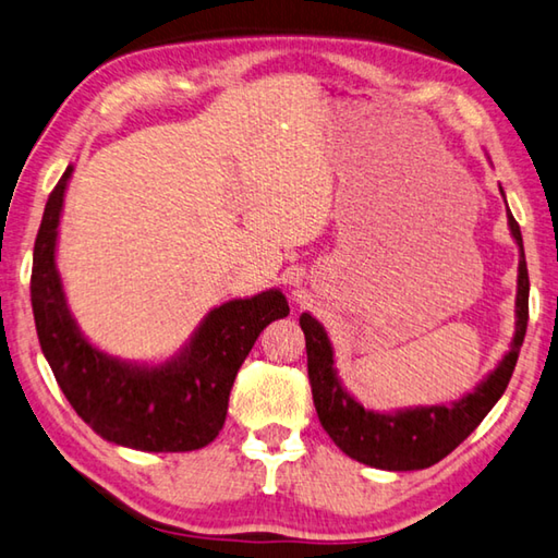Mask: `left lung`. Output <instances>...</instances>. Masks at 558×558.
<instances>
[{
  "instance_id": "8db88e82",
  "label": "left lung",
  "mask_w": 558,
  "mask_h": 558,
  "mask_svg": "<svg viewBox=\"0 0 558 558\" xmlns=\"http://www.w3.org/2000/svg\"><path fill=\"white\" fill-rule=\"evenodd\" d=\"M500 193L505 198L502 185ZM507 225L520 250L512 343L500 363L475 385L473 392L451 404L404 407L392 412L365 409L338 377L336 350L326 328L311 314H301L299 324L306 336L308 379L318 418L333 444L353 461L379 468V471H422L461 446L505 395L524 343L526 320H530V274H526L520 225L512 218L510 208H507Z\"/></svg>"
}]
</instances>
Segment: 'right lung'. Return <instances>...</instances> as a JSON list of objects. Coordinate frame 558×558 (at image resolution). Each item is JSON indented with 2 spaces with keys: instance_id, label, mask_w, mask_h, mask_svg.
I'll return each mask as SVG.
<instances>
[{
  "instance_id": "1",
  "label": "right lung",
  "mask_w": 558,
  "mask_h": 558,
  "mask_svg": "<svg viewBox=\"0 0 558 558\" xmlns=\"http://www.w3.org/2000/svg\"><path fill=\"white\" fill-rule=\"evenodd\" d=\"M73 166L48 195L34 244L32 306L38 343L58 387L77 416L105 441L149 453L208 446L228 414L230 389L254 340L271 320L289 316L279 289L210 308L173 355L159 363L105 353L68 306L56 264L58 225Z\"/></svg>"
}]
</instances>
